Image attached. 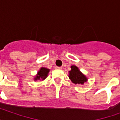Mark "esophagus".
I'll return each mask as SVG.
<instances>
[{
  "label": "esophagus",
  "instance_id": "esophagus-1",
  "mask_svg": "<svg viewBox=\"0 0 120 120\" xmlns=\"http://www.w3.org/2000/svg\"><path fill=\"white\" fill-rule=\"evenodd\" d=\"M55 68L56 69H58V70H61L62 68L61 67H55Z\"/></svg>",
  "mask_w": 120,
  "mask_h": 120
}]
</instances>
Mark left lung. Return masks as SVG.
<instances>
[{"mask_svg": "<svg viewBox=\"0 0 120 120\" xmlns=\"http://www.w3.org/2000/svg\"><path fill=\"white\" fill-rule=\"evenodd\" d=\"M71 70L69 71V78L75 84H83L87 81V78L81 73L79 68L75 65L71 67Z\"/></svg>", "mask_w": 120, "mask_h": 120, "instance_id": "left-lung-1", "label": "left lung"}]
</instances>
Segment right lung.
Masks as SVG:
<instances>
[{
  "mask_svg": "<svg viewBox=\"0 0 120 120\" xmlns=\"http://www.w3.org/2000/svg\"><path fill=\"white\" fill-rule=\"evenodd\" d=\"M49 71H50V70L47 69L46 68H41L40 70L38 71L35 78V80H40V79H42V80L45 79V78L48 75V73L49 72Z\"/></svg>",
  "mask_w": 120,
  "mask_h": 120,
  "instance_id": "obj_1",
  "label": "right lung"
}]
</instances>
